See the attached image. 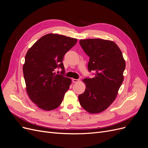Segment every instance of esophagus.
Instances as JSON below:
<instances>
[{"mask_svg":"<svg viewBox=\"0 0 148 148\" xmlns=\"http://www.w3.org/2000/svg\"><path fill=\"white\" fill-rule=\"evenodd\" d=\"M79 82V79H75V78L72 79V82L74 83H78Z\"/></svg>","mask_w":148,"mask_h":148,"instance_id":"34e87169","label":"esophagus"}]
</instances>
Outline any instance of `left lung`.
<instances>
[{"mask_svg": "<svg viewBox=\"0 0 148 148\" xmlns=\"http://www.w3.org/2000/svg\"><path fill=\"white\" fill-rule=\"evenodd\" d=\"M79 44L89 57L88 70L92 78H84V92L78 96L80 105L89 113L105 110L117 97L123 81L125 61L114 42L102 39H81Z\"/></svg>", "mask_w": 148, "mask_h": 148, "instance_id": "1", "label": "left lung"}]
</instances>
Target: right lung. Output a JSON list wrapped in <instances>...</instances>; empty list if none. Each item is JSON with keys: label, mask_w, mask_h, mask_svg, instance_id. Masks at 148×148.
Instances as JSON below:
<instances>
[{"label": "right lung", "mask_w": 148, "mask_h": 148, "mask_svg": "<svg viewBox=\"0 0 148 148\" xmlns=\"http://www.w3.org/2000/svg\"><path fill=\"white\" fill-rule=\"evenodd\" d=\"M77 42V39L50 33L38 39L26 53L23 66L26 92L41 109L53 110L63 101L71 80L55 71L61 68L64 74V57Z\"/></svg>", "instance_id": "add662e5"}]
</instances>
